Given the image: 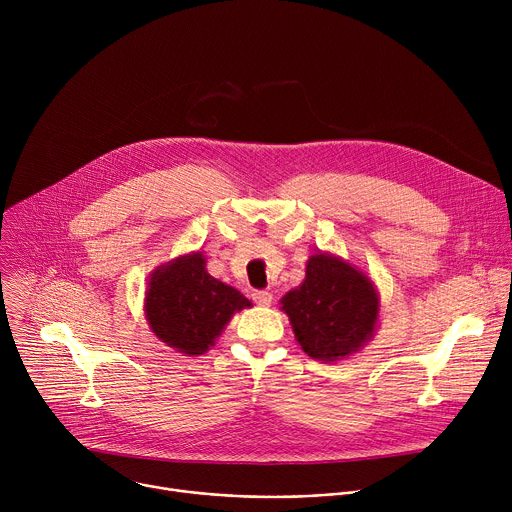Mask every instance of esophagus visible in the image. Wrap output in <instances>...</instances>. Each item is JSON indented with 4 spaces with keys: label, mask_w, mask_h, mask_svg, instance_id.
Here are the masks:
<instances>
[{
    "label": "esophagus",
    "mask_w": 512,
    "mask_h": 512,
    "mask_svg": "<svg viewBox=\"0 0 512 512\" xmlns=\"http://www.w3.org/2000/svg\"><path fill=\"white\" fill-rule=\"evenodd\" d=\"M271 298H273L271 291H267V289H255L253 291V302L259 304V306H269Z\"/></svg>",
    "instance_id": "1"
}]
</instances>
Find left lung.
Instances as JSON below:
<instances>
[{"instance_id": "8db88e82", "label": "left lung", "mask_w": 512, "mask_h": 512, "mask_svg": "<svg viewBox=\"0 0 512 512\" xmlns=\"http://www.w3.org/2000/svg\"><path fill=\"white\" fill-rule=\"evenodd\" d=\"M302 350L336 360L373 336L379 300L373 281L330 255H312L306 279L281 300Z\"/></svg>"}]
</instances>
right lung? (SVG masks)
Wrapping results in <instances>:
<instances>
[{"mask_svg": "<svg viewBox=\"0 0 512 512\" xmlns=\"http://www.w3.org/2000/svg\"><path fill=\"white\" fill-rule=\"evenodd\" d=\"M200 253L178 257L154 271L145 294V318L152 332L184 354H202L231 316L251 302L239 289L214 279Z\"/></svg>", "mask_w": 512, "mask_h": 512, "instance_id": "right-lung-1", "label": "right lung"}]
</instances>
